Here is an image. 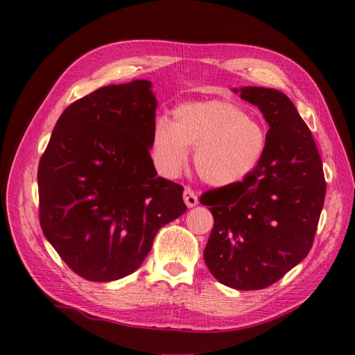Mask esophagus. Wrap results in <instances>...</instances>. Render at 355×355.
Listing matches in <instances>:
<instances>
[{
	"label": "esophagus",
	"mask_w": 355,
	"mask_h": 355,
	"mask_svg": "<svg viewBox=\"0 0 355 355\" xmlns=\"http://www.w3.org/2000/svg\"><path fill=\"white\" fill-rule=\"evenodd\" d=\"M184 201L188 207H196L198 204V197L191 188H185L184 191Z\"/></svg>",
	"instance_id": "esophagus-1"
}]
</instances>
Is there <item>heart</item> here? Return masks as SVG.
Segmentation results:
<instances>
[{"instance_id":"1","label":"heart","mask_w":355,"mask_h":355,"mask_svg":"<svg viewBox=\"0 0 355 355\" xmlns=\"http://www.w3.org/2000/svg\"><path fill=\"white\" fill-rule=\"evenodd\" d=\"M194 151L198 176L211 187H231L262 164L268 133L259 118L228 101H200L179 105L173 120L155 123L151 154L161 173L175 176Z\"/></svg>"}]
</instances>
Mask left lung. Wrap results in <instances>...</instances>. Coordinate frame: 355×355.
Here are the masks:
<instances>
[{
  "label": "left lung",
  "instance_id": "1",
  "mask_svg": "<svg viewBox=\"0 0 355 355\" xmlns=\"http://www.w3.org/2000/svg\"><path fill=\"white\" fill-rule=\"evenodd\" d=\"M268 123L262 164L243 182L207 191L214 225L204 249L211 275L237 290H259L302 262L313 247L326 196L323 163L293 102L275 89H234Z\"/></svg>",
  "mask_w": 355,
  "mask_h": 355
}]
</instances>
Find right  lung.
<instances>
[{"label":"right lung","instance_id":"add662e5","mask_svg":"<svg viewBox=\"0 0 355 355\" xmlns=\"http://www.w3.org/2000/svg\"><path fill=\"white\" fill-rule=\"evenodd\" d=\"M153 83L101 87L75 101L40 159V223L71 270L89 282L130 275L161 227L187 211L184 188L157 176Z\"/></svg>","mask_w":355,"mask_h":355}]
</instances>
